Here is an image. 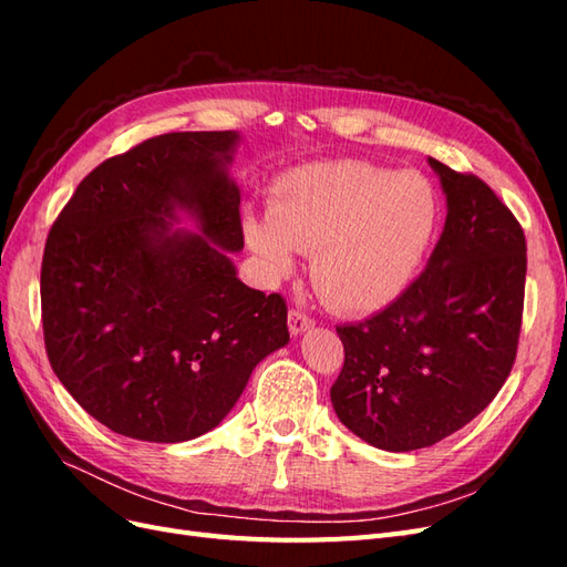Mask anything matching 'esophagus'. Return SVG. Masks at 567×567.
<instances>
[{"label":"esophagus","instance_id":"esophagus-1","mask_svg":"<svg viewBox=\"0 0 567 567\" xmlns=\"http://www.w3.org/2000/svg\"><path fill=\"white\" fill-rule=\"evenodd\" d=\"M312 326H315L312 317H307L305 312H300V310H290L288 312V329H290V333H293V336H302L305 331H310Z\"/></svg>","mask_w":567,"mask_h":567}]
</instances>
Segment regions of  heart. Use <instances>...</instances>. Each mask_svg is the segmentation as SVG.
Returning <instances> with one entry per match:
<instances>
[{"instance_id":"obj_1","label":"heart","mask_w":567,"mask_h":567,"mask_svg":"<svg viewBox=\"0 0 567 567\" xmlns=\"http://www.w3.org/2000/svg\"><path fill=\"white\" fill-rule=\"evenodd\" d=\"M437 217L433 186L416 173L317 161L274 182L267 215L248 213L244 236L274 279L296 269L298 252H312L317 293L340 312L369 315L414 281Z\"/></svg>"}]
</instances>
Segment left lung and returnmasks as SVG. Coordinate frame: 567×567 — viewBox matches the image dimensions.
I'll return each instance as SVG.
<instances>
[{"label": "left lung", "mask_w": 567, "mask_h": 567, "mask_svg": "<svg viewBox=\"0 0 567 567\" xmlns=\"http://www.w3.org/2000/svg\"><path fill=\"white\" fill-rule=\"evenodd\" d=\"M447 219L421 277L383 312L338 326L340 423L385 452H414L471 423L516 359L527 248L492 188L427 158Z\"/></svg>", "instance_id": "8db88e82"}]
</instances>
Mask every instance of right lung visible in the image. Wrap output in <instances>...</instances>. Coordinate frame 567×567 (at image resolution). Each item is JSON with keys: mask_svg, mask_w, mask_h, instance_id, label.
I'll list each match as a JSON object with an SVG mask.
<instances>
[{"mask_svg": "<svg viewBox=\"0 0 567 567\" xmlns=\"http://www.w3.org/2000/svg\"><path fill=\"white\" fill-rule=\"evenodd\" d=\"M241 142L234 130L153 136L92 169L47 236L51 369L117 435L213 431L252 369L288 346L284 298L246 286L231 260L244 248L229 175Z\"/></svg>", "mask_w": 567, "mask_h": 567, "instance_id": "1", "label": "right lung"}]
</instances>
